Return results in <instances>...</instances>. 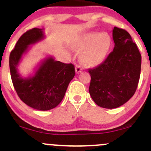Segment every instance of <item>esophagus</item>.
<instances>
[{
    "label": "esophagus",
    "mask_w": 151,
    "mask_h": 151,
    "mask_svg": "<svg viewBox=\"0 0 151 151\" xmlns=\"http://www.w3.org/2000/svg\"><path fill=\"white\" fill-rule=\"evenodd\" d=\"M82 70H83V68H82L81 66H79V65H77L75 67V71L77 74H79V73H80L82 71Z\"/></svg>",
    "instance_id": "esophagus-1"
}]
</instances>
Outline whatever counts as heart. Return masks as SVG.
<instances>
[{
    "label": "heart",
    "instance_id": "b5f03b06",
    "mask_svg": "<svg viewBox=\"0 0 151 151\" xmlns=\"http://www.w3.org/2000/svg\"><path fill=\"white\" fill-rule=\"evenodd\" d=\"M110 45V38L106 33L87 35L80 47L81 51L85 50L81 56L82 62L88 66L99 64L106 58Z\"/></svg>",
    "mask_w": 151,
    "mask_h": 151
}]
</instances>
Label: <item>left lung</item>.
I'll return each instance as SVG.
<instances>
[{
    "instance_id": "1",
    "label": "left lung",
    "mask_w": 151,
    "mask_h": 151,
    "mask_svg": "<svg viewBox=\"0 0 151 151\" xmlns=\"http://www.w3.org/2000/svg\"><path fill=\"white\" fill-rule=\"evenodd\" d=\"M115 47L98 66L88 70L89 93L98 106L114 109L127 102L134 94L141 71V55L126 30H112Z\"/></svg>"
}]
</instances>
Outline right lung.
<instances>
[{"instance_id": "add662e5", "label": "right lung", "mask_w": 151, "mask_h": 151, "mask_svg": "<svg viewBox=\"0 0 151 151\" xmlns=\"http://www.w3.org/2000/svg\"><path fill=\"white\" fill-rule=\"evenodd\" d=\"M45 38L43 29L25 32L17 42L9 56L11 77L18 96L25 104L42 111L53 109L64 97L68 84L75 75L71 63L56 61L52 56L42 60L33 76L23 78L17 66L29 46Z\"/></svg>"}]
</instances>
